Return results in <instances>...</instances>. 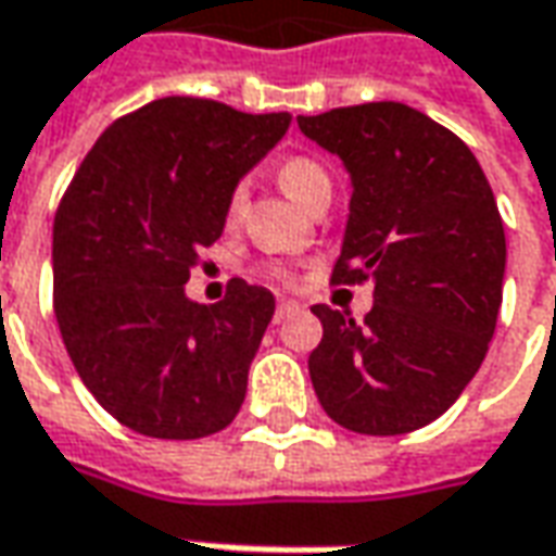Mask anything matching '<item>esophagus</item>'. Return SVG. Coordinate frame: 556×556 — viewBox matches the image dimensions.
<instances>
[{"label": "esophagus", "mask_w": 556, "mask_h": 556, "mask_svg": "<svg viewBox=\"0 0 556 556\" xmlns=\"http://www.w3.org/2000/svg\"><path fill=\"white\" fill-rule=\"evenodd\" d=\"M300 308H303V305L293 303V300H281V303L275 305V324L287 321V318H290V315H296Z\"/></svg>", "instance_id": "1"}]
</instances>
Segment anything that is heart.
<instances>
[{
  "mask_svg": "<svg viewBox=\"0 0 556 556\" xmlns=\"http://www.w3.org/2000/svg\"><path fill=\"white\" fill-rule=\"evenodd\" d=\"M278 180L285 186L287 195L293 201H300L303 207L315 199L318 192H327V189H330V174H327L324 165H318L315 159H305V155L287 159L285 165L278 167ZM244 199H248L244 182H235L232 192H229V201H226V217H238L241 207H244ZM266 271H269V278H278V281H285L287 278V271L281 269V266H269Z\"/></svg>",
  "mask_w": 556,
  "mask_h": 556,
  "instance_id": "heart-1",
  "label": "heart"
}]
</instances>
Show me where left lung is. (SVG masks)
<instances>
[{
    "mask_svg": "<svg viewBox=\"0 0 556 556\" xmlns=\"http://www.w3.org/2000/svg\"><path fill=\"white\" fill-rule=\"evenodd\" d=\"M352 174L333 285H374V308L312 305L324 339L308 376L324 413L357 434H407L456 404L480 370L505 278V226L475 152L407 103L300 115Z\"/></svg>",
    "mask_w": 556,
    "mask_h": 556,
    "instance_id": "left-lung-1",
    "label": "left lung"
}]
</instances>
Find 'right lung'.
<instances>
[{
	"instance_id": "1",
	"label": "right lung",
	"mask_w": 556,
	"mask_h": 556,
	"mask_svg": "<svg viewBox=\"0 0 556 556\" xmlns=\"http://www.w3.org/2000/svg\"><path fill=\"white\" fill-rule=\"evenodd\" d=\"M287 113L162 97L100 134L54 214V315L97 404L162 441L217 434L238 416L275 315L266 287L186 296L189 269L226 226L232 186L281 137Z\"/></svg>"
}]
</instances>
